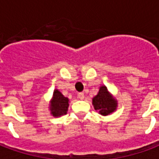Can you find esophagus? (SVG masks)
Masks as SVG:
<instances>
[{
    "mask_svg": "<svg viewBox=\"0 0 159 159\" xmlns=\"http://www.w3.org/2000/svg\"><path fill=\"white\" fill-rule=\"evenodd\" d=\"M77 96H78V98H79L80 100H83L84 99V93H78V94H77Z\"/></svg>",
    "mask_w": 159,
    "mask_h": 159,
    "instance_id": "esophagus-1",
    "label": "esophagus"
}]
</instances>
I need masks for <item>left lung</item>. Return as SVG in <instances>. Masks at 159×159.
I'll use <instances>...</instances> for the list:
<instances>
[{
	"label": "left lung",
	"mask_w": 159,
	"mask_h": 159,
	"mask_svg": "<svg viewBox=\"0 0 159 159\" xmlns=\"http://www.w3.org/2000/svg\"><path fill=\"white\" fill-rule=\"evenodd\" d=\"M94 110L98 111L102 116H108L117 108V100L113 95L108 91L105 85L100 87L99 92L92 99Z\"/></svg>",
	"instance_id": "1"
}]
</instances>
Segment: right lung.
<instances>
[{"mask_svg":"<svg viewBox=\"0 0 159 159\" xmlns=\"http://www.w3.org/2000/svg\"><path fill=\"white\" fill-rule=\"evenodd\" d=\"M69 107V99L63 95L59 89H54L49 104L50 114L54 117L66 115Z\"/></svg>","mask_w":159,"mask_h":159,"instance_id":"obj_1","label":"right lung"}]
</instances>
